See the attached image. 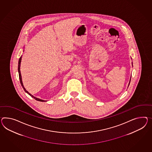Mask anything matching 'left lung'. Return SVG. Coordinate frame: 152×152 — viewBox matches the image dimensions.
<instances>
[{"instance_id":"8db88e82","label":"left lung","mask_w":152,"mask_h":152,"mask_svg":"<svg viewBox=\"0 0 152 152\" xmlns=\"http://www.w3.org/2000/svg\"><path fill=\"white\" fill-rule=\"evenodd\" d=\"M132 66H133V63H132ZM131 77H130V82H129V86H128V87L129 86V85H130V82H131Z\"/></svg>"}]
</instances>
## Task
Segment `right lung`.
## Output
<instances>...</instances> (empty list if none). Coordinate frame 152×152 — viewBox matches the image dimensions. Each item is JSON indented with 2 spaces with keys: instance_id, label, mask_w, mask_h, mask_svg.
I'll use <instances>...</instances> for the list:
<instances>
[{
  "instance_id": "obj_1",
  "label": "right lung",
  "mask_w": 152,
  "mask_h": 152,
  "mask_svg": "<svg viewBox=\"0 0 152 152\" xmlns=\"http://www.w3.org/2000/svg\"><path fill=\"white\" fill-rule=\"evenodd\" d=\"M23 49H24V48H23ZM23 52H24V50H23ZM21 59H22V56H21V57L20 58V59H19V63H18V72H19L20 81L21 85L22 86V88H23L24 91H25V92L27 93L28 94H29L30 96H32V98H34V99H36V100H38V101H39V102H47V100H42V99H39V98H36V97H35V96H34L33 95H32L31 94H30V93L28 92L27 91H26V89H25V88L24 87L23 85V83H22V77H21V72H20V65H21Z\"/></svg>"
}]
</instances>
